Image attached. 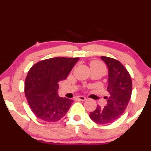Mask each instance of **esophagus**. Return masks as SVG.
Returning a JSON list of instances; mask_svg holds the SVG:
<instances>
[{
	"mask_svg": "<svg viewBox=\"0 0 151 151\" xmlns=\"http://www.w3.org/2000/svg\"><path fill=\"white\" fill-rule=\"evenodd\" d=\"M77 99L80 100V101H84L86 100V98L84 97V96H79V97H77Z\"/></svg>",
	"mask_w": 151,
	"mask_h": 151,
	"instance_id": "1",
	"label": "esophagus"
}]
</instances>
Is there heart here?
Returning <instances> with one entry per match:
<instances>
[{"mask_svg": "<svg viewBox=\"0 0 151 151\" xmlns=\"http://www.w3.org/2000/svg\"><path fill=\"white\" fill-rule=\"evenodd\" d=\"M90 67H91V68H102V69H103V70H105L104 65H103L102 63H101V62L97 61V60H93V61L91 62V63H90Z\"/></svg>", "mask_w": 151, "mask_h": 151, "instance_id": "heart-1", "label": "heart"}]
</instances>
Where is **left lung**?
Returning a JSON list of instances; mask_svg holds the SVG:
<instances>
[{
  "label": "left lung",
  "instance_id": "8db88e82",
  "mask_svg": "<svg viewBox=\"0 0 151 151\" xmlns=\"http://www.w3.org/2000/svg\"><path fill=\"white\" fill-rule=\"evenodd\" d=\"M108 68V84L106 97L107 105L104 108L98 105L89 117L94 122L100 124L112 123L124 113L132 92V81L130 74L120 62L113 58L101 56Z\"/></svg>",
  "mask_w": 151,
  "mask_h": 151
}]
</instances>
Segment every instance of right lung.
<instances>
[{
  "mask_svg": "<svg viewBox=\"0 0 151 151\" xmlns=\"http://www.w3.org/2000/svg\"><path fill=\"white\" fill-rule=\"evenodd\" d=\"M79 60L49 58L37 63L29 71L24 83L25 96L32 111L40 119L53 122L66 115L73 100L58 95V83L66 79Z\"/></svg>",
  "mask_w": 151,
  "mask_h": 151,
  "instance_id": "obj_1",
  "label": "right lung"
}]
</instances>
